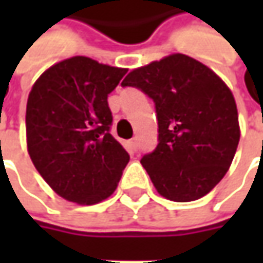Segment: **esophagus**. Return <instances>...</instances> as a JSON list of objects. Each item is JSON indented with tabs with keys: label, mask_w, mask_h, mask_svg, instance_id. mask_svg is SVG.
<instances>
[{
	"label": "esophagus",
	"mask_w": 263,
	"mask_h": 263,
	"mask_svg": "<svg viewBox=\"0 0 263 263\" xmlns=\"http://www.w3.org/2000/svg\"><path fill=\"white\" fill-rule=\"evenodd\" d=\"M128 145H130V149H132V152H136V151H137V140H136V139H132Z\"/></svg>",
	"instance_id": "34e87169"
}]
</instances>
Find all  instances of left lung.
Returning <instances> with one entry per match:
<instances>
[{"label":"left lung","mask_w":263,"mask_h":263,"mask_svg":"<svg viewBox=\"0 0 263 263\" xmlns=\"http://www.w3.org/2000/svg\"><path fill=\"white\" fill-rule=\"evenodd\" d=\"M155 104L158 145L140 159L161 196L192 202L226 176L240 140L237 106L205 64L173 54L135 68L123 80Z\"/></svg>","instance_id":"1"}]
</instances>
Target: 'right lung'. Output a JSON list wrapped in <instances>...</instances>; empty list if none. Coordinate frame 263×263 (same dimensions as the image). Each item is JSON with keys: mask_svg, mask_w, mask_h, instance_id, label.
<instances>
[{"mask_svg": "<svg viewBox=\"0 0 263 263\" xmlns=\"http://www.w3.org/2000/svg\"><path fill=\"white\" fill-rule=\"evenodd\" d=\"M127 68L71 57L44 71L26 106L27 152L57 195L79 205L111 196L128 162L111 136L108 95Z\"/></svg>", "mask_w": 263, "mask_h": 263, "instance_id": "obj_1", "label": "right lung"}]
</instances>
